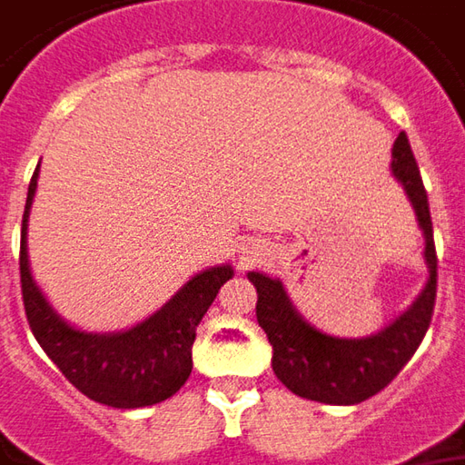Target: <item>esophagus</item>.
Instances as JSON below:
<instances>
[{"label": "esophagus", "instance_id": "34e87169", "mask_svg": "<svg viewBox=\"0 0 465 465\" xmlns=\"http://www.w3.org/2000/svg\"><path fill=\"white\" fill-rule=\"evenodd\" d=\"M251 258H255V255H242V261H251Z\"/></svg>", "mask_w": 465, "mask_h": 465}]
</instances>
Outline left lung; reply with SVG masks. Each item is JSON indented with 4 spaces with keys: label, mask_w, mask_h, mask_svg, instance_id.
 Segmentation results:
<instances>
[{
    "label": "left lung",
    "mask_w": 465,
    "mask_h": 465,
    "mask_svg": "<svg viewBox=\"0 0 465 465\" xmlns=\"http://www.w3.org/2000/svg\"><path fill=\"white\" fill-rule=\"evenodd\" d=\"M390 169L408 194L422 230L425 238L422 258L428 265V281L415 301L385 329L360 339L324 334L322 329H316L301 316L278 278H271L261 271L248 273L251 283L258 291V303H255L258 324L263 326L265 336L273 347L271 364L275 377L299 398L316 400L326 405H357L370 400L398 377L400 370L415 354V349L420 347L422 336L430 326L435 281H438L433 220H430L420 169L415 164L405 134H400L392 146Z\"/></svg>",
    "instance_id": "8db88e82"
}]
</instances>
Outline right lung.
<instances>
[{"mask_svg":"<svg viewBox=\"0 0 465 465\" xmlns=\"http://www.w3.org/2000/svg\"><path fill=\"white\" fill-rule=\"evenodd\" d=\"M40 166L32 174L22 217L19 273L22 299L35 339L83 395L121 410L146 408L172 398L192 372V344L202 316L213 306L232 265H213L192 275L162 309L124 331H83L67 324L35 283L27 255V223Z\"/></svg>","mask_w":465,"mask_h":465,"instance_id":"right-lung-1","label":"right lung"}]
</instances>
